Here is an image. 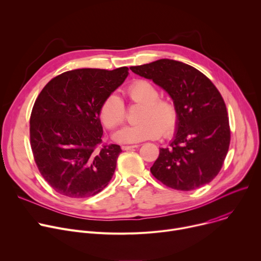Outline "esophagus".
I'll list each match as a JSON object with an SVG mask.
<instances>
[{"mask_svg": "<svg viewBox=\"0 0 261 261\" xmlns=\"http://www.w3.org/2000/svg\"><path fill=\"white\" fill-rule=\"evenodd\" d=\"M138 144H134V145H122V150L123 151H129V150H133L135 147H138Z\"/></svg>", "mask_w": 261, "mask_h": 261, "instance_id": "34e87169", "label": "esophagus"}]
</instances>
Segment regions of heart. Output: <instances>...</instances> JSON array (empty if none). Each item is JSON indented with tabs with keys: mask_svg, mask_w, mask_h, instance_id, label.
Masks as SVG:
<instances>
[{
	"mask_svg": "<svg viewBox=\"0 0 261 261\" xmlns=\"http://www.w3.org/2000/svg\"><path fill=\"white\" fill-rule=\"evenodd\" d=\"M126 94L131 103L142 105L138 123L127 126L115 134L119 142H140L156 139L163 134L171 137L179 125V111L176 104L167 98H160L159 90L151 82L135 80L127 88ZM127 117L123 100L116 94H109L99 107V118L107 130L121 126Z\"/></svg>",
	"mask_w": 261,
	"mask_h": 261,
	"instance_id": "1",
	"label": "heart"
}]
</instances>
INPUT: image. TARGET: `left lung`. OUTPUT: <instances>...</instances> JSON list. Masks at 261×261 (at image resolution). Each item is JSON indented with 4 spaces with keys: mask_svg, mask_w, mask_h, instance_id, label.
I'll use <instances>...</instances> for the list:
<instances>
[{
    "mask_svg": "<svg viewBox=\"0 0 261 261\" xmlns=\"http://www.w3.org/2000/svg\"><path fill=\"white\" fill-rule=\"evenodd\" d=\"M172 98L179 125L169 147L160 148L152 174L169 188L191 191L212 181L224 163L230 127L224 100L203 73L181 62L162 59L130 67Z\"/></svg>",
    "mask_w": 261,
    "mask_h": 261,
    "instance_id": "left-lung-1",
    "label": "left lung"
}]
</instances>
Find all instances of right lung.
<instances>
[{"mask_svg": "<svg viewBox=\"0 0 261 261\" xmlns=\"http://www.w3.org/2000/svg\"><path fill=\"white\" fill-rule=\"evenodd\" d=\"M128 70L67 71L37 97L30 118L32 152L43 178L61 195L94 196L113 177L122 150L102 143L99 107L124 83Z\"/></svg>", "mask_w": 261, "mask_h": 261, "instance_id": "add662e5", "label": "right lung"}]
</instances>
